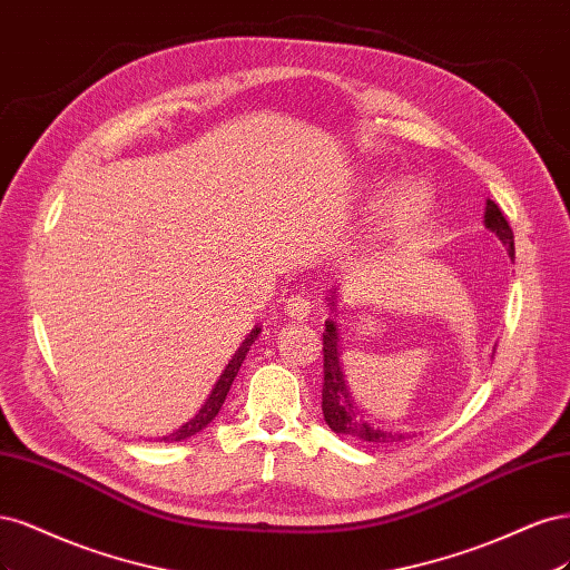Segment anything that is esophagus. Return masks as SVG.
<instances>
[{
    "mask_svg": "<svg viewBox=\"0 0 570 570\" xmlns=\"http://www.w3.org/2000/svg\"><path fill=\"white\" fill-rule=\"evenodd\" d=\"M284 309H286V315L293 317V320H307L309 312H312L305 293H293L291 298H286Z\"/></svg>",
    "mask_w": 570,
    "mask_h": 570,
    "instance_id": "1",
    "label": "esophagus"
}]
</instances>
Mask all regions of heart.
I'll return each mask as SVG.
<instances>
[{
  "label": "heart",
  "mask_w": 570,
  "mask_h": 570,
  "mask_svg": "<svg viewBox=\"0 0 570 570\" xmlns=\"http://www.w3.org/2000/svg\"><path fill=\"white\" fill-rule=\"evenodd\" d=\"M431 210V189L421 181H407V185H400L385 204V227L395 236H410L426 223Z\"/></svg>",
  "instance_id": "b5f03b06"
}]
</instances>
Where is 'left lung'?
<instances>
[{"label":"left lung","mask_w":570,"mask_h":570,"mask_svg":"<svg viewBox=\"0 0 570 570\" xmlns=\"http://www.w3.org/2000/svg\"><path fill=\"white\" fill-rule=\"evenodd\" d=\"M485 227L498 234L502 246L507 248L509 255H513V232L507 223L504 213L494 200H488L485 206ZM336 288L332 291V301L328 305L334 307L336 301ZM324 334H322V345H324V385H322V414L324 421L334 433L347 435L362 440V443H372V445H389V443H402L407 438V433H393V431H383L370 421H364L362 410L357 407V402L347 389L345 376H343V366H341V338H338V328L332 320L324 322Z\"/></svg>","instance_id":"1"}]
</instances>
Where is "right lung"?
Listing matches in <instances>:
<instances>
[{
    "instance_id": "right-lung-1",
    "label": "right lung",
    "mask_w": 570,
    "mask_h": 570,
    "mask_svg": "<svg viewBox=\"0 0 570 570\" xmlns=\"http://www.w3.org/2000/svg\"><path fill=\"white\" fill-rule=\"evenodd\" d=\"M258 334H261V326H255L253 332L244 338V343L238 345V351L234 353V357H232L229 364L225 366V372L219 374V379H217V383H215V389L210 391L208 400L204 402V407H200V410L196 412V416H191L185 426H179V429L173 431L170 435H163V438H160L163 443H181V440H187V438L196 435L198 431H204V429L210 424V421L217 416V412L223 410V402H225V397H227V393H229V385H232L234 376L238 374V366H242V362L246 360V355H248V351H250V345L255 343V338H258Z\"/></svg>"
}]
</instances>
